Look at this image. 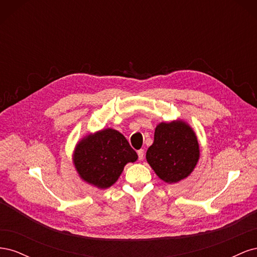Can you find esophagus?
<instances>
[{"label": "esophagus", "mask_w": 257, "mask_h": 257, "mask_svg": "<svg viewBox=\"0 0 257 257\" xmlns=\"http://www.w3.org/2000/svg\"><path fill=\"white\" fill-rule=\"evenodd\" d=\"M137 154H138V159L142 161V160L144 159V154H145V151H144L143 149H141V150H138V151H137Z\"/></svg>", "instance_id": "obj_1"}]
</instances>
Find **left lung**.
I'll return each mask as SVG.
<instances>
[{
  "mask_svg": "<svg viewBox=\"0 0 257 257\" xmlns=\"http://www.w3.org/2000/svg\"><path fill=\"white\" fill-rule=\"evenodd\" d=\"M146 159L163 181L176 183L188 177L197 164V137L183 121L162 122L155 128L154 142Z\"/></svg>",
  "mask_w": 257,
  "mask_h": 257,
  "instance_id": "8db88e82",
  "label": "left lung"
}]
</instances>
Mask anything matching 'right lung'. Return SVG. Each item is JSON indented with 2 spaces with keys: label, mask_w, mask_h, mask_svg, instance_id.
<instances>
[{
  "label": "right lung",
  "mask_w": 257,
  "mask_h": 257,
  "mask_svg": "<svg viewBox=\"0 0 257 257\" xmlns=\"http://www.w3.org/2000/svg\"><path fill=\"white\" fill-rule=\"evenodd\" d=\"M137 153L120 132L106 128L85 136L77 145L74 164L82 180L99 189L111 186Z\"/></svg>",
  "instance_id": "add662e5"
}]
</instances>
